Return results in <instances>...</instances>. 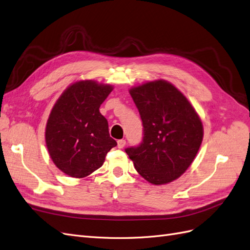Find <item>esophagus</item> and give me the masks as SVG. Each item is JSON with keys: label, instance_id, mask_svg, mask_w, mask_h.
<instances>
[{"label": "esophagus", "instance_id": "34e87169", "mask_svg": "<svg viewBox=\"0 0 250 250\" xmlns=\"http://www.w3.org/2000/svg\"><path fill=\"white\" fill-rule=\"evenodd\" d=\"M125 139H120V140H118L117 141V146H118V148H124L125 147Z\"/></svg>", "mask_w": 250, "mask_h": 250}]
</instances>
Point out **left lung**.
Here are the masks:
<instances>
[{
	"mask_svg": "<svg viewBox=\"0 0 250 250\" xmlns=\"http://www.w3.org/2000/svg\"><path fill=\"white\" fill-rule=\"evenodd\" d=\"M143 125L142 142L125 148L136 170L154 185L170 183L187 170L204 137L195 109L164 80L130 89Z\"/></svg>",
	"mask_w": 250,
	"mask_h": 250,
	"instance_id": "1",
	"label": "left lung"
}]
</instances>
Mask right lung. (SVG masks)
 <instances>
[{
	"label": "right lung",
	"mask_w": 250,
	"mask_h": 250,
	"mask_svg": "<svg viewBox=\"0 0 250 250\" xmlns=\"http://www.w3.org/2000/svg\"><path fill=\"white\" fill-rule=\"evenodd\" d=\"M113 90L91 80L70 85L56 102L45 126V142L54 164L81 179L99 169L107 152L117 146L109 135L100 107Z\"/></svg>",
	"instance_id": "1"
}]
</instances>
